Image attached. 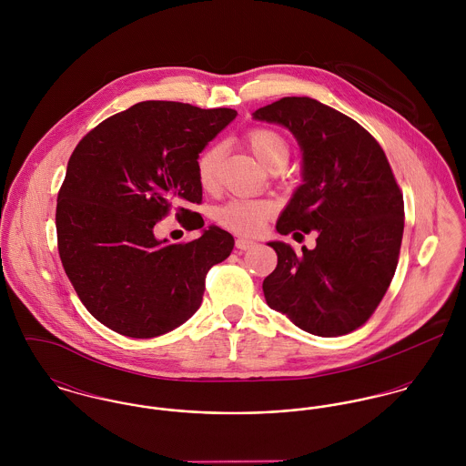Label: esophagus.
<instances>
[{
    "instance_id": "obj_1",
    "label": "esophagus",
    "mask_w": 466,
    "mask_h": 466,
    "mask_svg": "<svg viewBox=\"0 0 466 466\" xmlns=\"http://www.w3.org/2000/svg\"><path fill=\"white\" fill-rule=\"evenodd\" d=\"M255 244H257V242H253L251 238H244V237L237 238V249H240V251H248V249L255 248Z\"/></svg>"
}]
</instances>
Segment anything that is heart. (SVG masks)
<instances>
[{"mask_svg":"<svg viewBox=\"0 0 466 466\" xmlns=\"http://www.w3.org/2000/svg\"><path fill=\"white\" fill-rule=\"evenodd\" d=\"M246 143L257 159L268 168H283L290 156L289 139L270 127H255L246 134ZM222 161V147L209 145L198 157V179L204 190L217 187L218 168ZM272 215L270 202L264 199H231L215 211V220L235 233L257 235L264 229Z\"/></svg>","mask_w":466,"mask_h":466,"instance_id":"b5f03b06","label":"heart"}]
</instances>
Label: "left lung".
<instances>
[{
	"label": "left lung",
	"mask_w": 466,
	"mask_h": 466,
	"mask_svg": "<svg viewBox=\"0 0 466 466\" xmlns=\"http://www.w3.org/2000/svg\"><path fill=\"white\" fill-rule=\"evenodd\" d=\"M253 116L287 127L303 150V185L278 233L318 235L303 255L268 242L278 266L264 279L267 305L305 332H353L373 316L399 264L403 198L391 165L362 126L314 98L285 96Z\"/></svg>",
	"instance_id": "left-lung-1"
}]
</instances>
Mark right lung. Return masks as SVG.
Returning <instances> with one entry per match:
<instances>
[{"instance_id": "add662e5", "label": "right lung", "mask_w": 466, "mask_h": 466, "mask_svg": "<svg viewBox=\"0 0 466 466\" xmlns=\"http://www.w3.org/2000/svg\"><path fill=\"white\" fill-rule=\"evenodd\" d=\"M235 116L148 100L75 147L57 196V248L76 296L107 329L148 339L199 309L206 274L231 255L233 237L211 226L196 240L168 244L154 226L172 209L185 229L204 226L187 208L202 200L198 157Z\"/></svg>"}]
</instances>
